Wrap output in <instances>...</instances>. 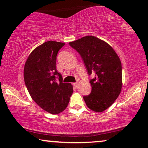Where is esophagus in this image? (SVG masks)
Returning a JSON list of instances; mask_svg holds the SVG:
<instances>
[{
  "label": "esophagus",
  "mask_w": 148,
  "mask_h": 148,
  "mask_svg": "<svg viewBox=\"0 0 148 148\" xmlns=\"http://www.w3.org/2000/svg\"><path fill=\"white\" fill-rule=\"evenodd\" d=\"M73 86H75V87H77L78 86V83L77 82H75V83H73Z\"/></svg>",
  "instance_id": "1"
}]
</instances>
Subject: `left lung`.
<instances>
[{
  "instance_id": "8db88e82",
  "label": "left lung",
  "mask_w": 148,
  "mask_h": 148,
  "mask_svg": "<svg viewBox=\"0 0 148 148\" xmlns=\"http://www.w3.org/2000/svg\"><path fill=\"white\" fill-rule=\"evenodd\" d=\"M84 60L92 91L84 99L88 107L97 112L106 110L118 98L122 88V66L114 49L103 40L87 36L69 42Z\"/></svg>"
}]
</instances>
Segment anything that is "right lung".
Returning <instances> with one entry per match:
<instances>
[{"label":"right lung","instance_id":"obj_1","mask_svg":"<svg viewBox=\"0 0 148 148\" xmlns=\"http://www.w3.org/2000/svg\"><path fill=\"white\" fill-rule=\"evenodd\" d=\"M64 44L44 42L31 52L24 66V81L32 98L40 108L52 114L66 108L73 92L71 84L62 83V75L56 67V56Z\"/></svg>","mask_w":148,"mask_h":148}]
</instances>
